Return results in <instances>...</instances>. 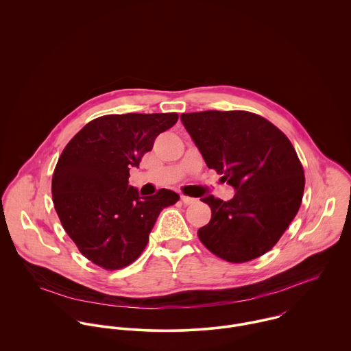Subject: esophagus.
<instances>
[{
	"label": "esophagus",
	"mask_w": 351,
	"mask_h": 351,
	"mask_svg": "<svg viewBox=\"0 0 351 351\" xmlns=\"http://www.w3.org/2000/svg\"><path fill=\"white\" fill-rule=\"evenodd\" d=\"M181 201L184 202V204H186V205H189V204H193L196 199H193V197H189V196H184V195H181Z\"/></svg>",
	"instance_id": "34e87169"
}]
</instances>
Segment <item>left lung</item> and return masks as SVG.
<instances>
[{"label":"left lung","instance_id":"obj_1","mask_svg":"<svg viewBox=\"0 0 351 351\" xmlns=\"http://www.w3.org/2000/svg\"><path fill=\"white\" fill-rule=\"evenodd\" d=\"M181 121L209 169L235 189L230 201L212 195L209 223L199 230L205 247L228 262L270 250L300 208L304 170L289 139L266 119L245 110L182 113Z\"/></svg>","mask_w":351,"mask_h":351}]
</instances>
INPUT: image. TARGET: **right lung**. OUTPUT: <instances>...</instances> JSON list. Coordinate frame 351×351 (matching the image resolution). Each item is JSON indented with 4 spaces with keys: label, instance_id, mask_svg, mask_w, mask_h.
I'll use <instances>...</instances> for the list:
<instances>
[{
    "label": "right lung",
    "instance_id": "1",
    "mask_svg": "<svg viewBox=\"0 0 351 351\" xmlns=\"http://www.w3.org/2000/svg\"><path fill=\"white\" fill-rule=\"evenodd\" d=\"M177 113L106 114L88 123L64 147L52 177V201L80 251L108 270L132 263L145 250L160 213L180 196L169 189L141 197L128 185L155 138Z\"/></svg>",
    "mask_w": 351,
    "mask_h": 351
}]
</instances>
